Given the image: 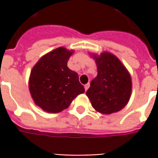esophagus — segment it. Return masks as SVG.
<instances>
[{"label": "esophagus", "instance_id": "obj_1", "mask_svg": "<svg viewBox=\"0 0 158 158\" xmlns=\"http://www.w3.org/2000/svg\"><path fill=\"white\" fill-rule=\"evenodd\" d=\"M89 83H87V84H85V85H84V89H85V90H87V89H89Z\"/></svg>", "mask_w": 158, "mask_h": 158}]
</instances>
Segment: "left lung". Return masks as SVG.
<instances>
[{"instance_id":"obj_1","label":"left lung","mask_w":158,"mask_h":158,"mask_svg":"<svg viewBox=\"0 0 158 158\" xmlns=\"http://www.w3.org/2000/svg\"><path fill=\"white\" fill-rule=\"evenodd\" d=\"M91 56L98 68V76L86 92L92 107L103 114L120 111L130 98V74L118 58L110 52Z\"/></svg>"}]
</instances>
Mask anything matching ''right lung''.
Here are the masks:
<instances>
[{
    "instance_id": "obj_1",
    "label": "right lung",
    "mask_w": 158,
    "mask_h": 158,
    "mask_svg": "<svg viewBox=\"0 0 158 158\" xmlns=\"http://www.w3.org/2000/svg\"><path fill=\"white\" fill-rule=\"evenodd\" d=\"M74 52L59 47L45 54L31 72L29 89L34 103L47 112L67 109L74 98L84 92L78 74L68 67Z\"/></svg>"
}]
</instances>
